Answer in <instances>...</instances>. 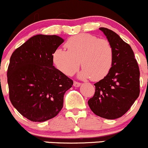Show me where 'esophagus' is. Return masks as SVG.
I'll return each instance as SVG.
<instances>
[{"mask_svg":"<svg viewBox=\"0 0 148 148\" xmlns=\"http://www.w3.org/2000/svg\"><path fill=\"white\" fill-rule=\"evenodd\" d=\"M81 86V83L77 82V81H74V87H79Z\"/></svg>","mask_w":148,"mask_h":148,"instance_id":"34e87169","label":"esophagus"}]
</instances>
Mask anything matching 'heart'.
<instances>
[{
	"label": "heart",
	"mask_w": 148,
	"mask_h": 148,
	"mask_svg": "<svg viewBox=\"0 0 148 148\" xmlns=\"http://www.w3.org/2000/svg\"><path fill=\"white\" fill-rule=\"evenodd\" d=\"M64 47L67 51L58 49L54 51L53 62L57 69L65 75H73L81 63L84 69L79 77L82 79L99 81L111 70L113 50L108 40L90 34H79L69 38Z\"/></svg>",
	"instance_id": "heart-1"
}]
</instances>
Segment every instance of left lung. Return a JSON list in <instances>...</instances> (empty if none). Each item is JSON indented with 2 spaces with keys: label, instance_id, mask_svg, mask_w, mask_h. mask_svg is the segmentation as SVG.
<instances>
[{
  "label": "left lung",
  "instance_id": "left-lung-1",
  "mask_svg": "<svg viewBox=\"0 0 148 148\" xmlns=\"http://www.w3.org/2000/svg\"><path fill=\"white\" fill-rule=\"evenodd\" d=\"M99 30L113 47V64L109 73L94 84L95 92L88 103L95 115L113 120L126 113L138 97L140 72L130 46L113 30Z\"/></svg>",
  "mask_w": 148,
  "mask_h": 148
}]
</instances>
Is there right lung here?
Returning <instances> with one entry per match:
<instances>
[{
    "instance_id": "1",
    "label": "right lung",
    "mask_w": 148,
    "mask_h": 148,
    "mask_svg": "<svg viewBox=\"0 0 148 148\" xmlns=\"http://www.w3.org/2000/svg\"><path fill=\"white\" fill-rule=\"evenodd\" d=\"M64 40L57 35L30 37L12 54L8 84L12 104L33 122L54 118L63 106L73 81L53 65V54Z\"/></svg>"
}]
</instances>
